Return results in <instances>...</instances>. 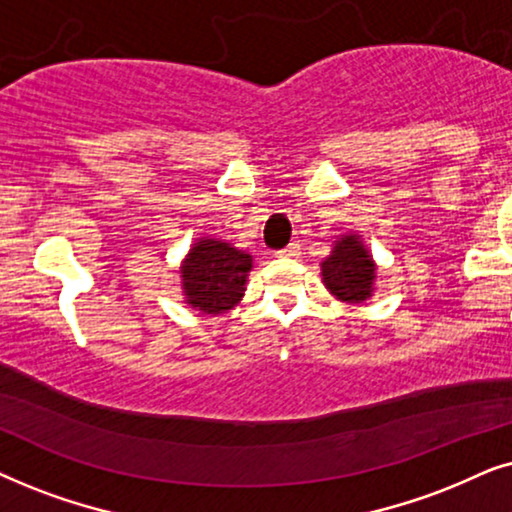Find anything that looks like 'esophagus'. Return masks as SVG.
I'll use <instances>...</instances> for the list:
<instances>
[{
    "instance_id": "1",
    "label": "esophagus",
    "mask_w": 512,
    "mask_h": 512,
    "mask_svg": "<svg viewBox=\"0 0 512 512\" xmlns=\"http://www.w3.org/2000/svg\"><path fill=\"white\" fill-rule=\"evenodd\" d=\"M299 252H302V245H299V243H290L288 248L278 250V255H281V257H297Z\"/></svg>"
}]
</instances>
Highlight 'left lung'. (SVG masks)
Instances as JSON below:
<instances>
[{"instance_id": "left-lung-1", "label": "left lung", "mask_w": 512, "mask_h": 512, "mask_svg": "<svg viewBox=\"0 0 512 512\" xmlns=\"http://www.w3.org/2000/svg\"><path fill=\"white\" fill-rule=\"evenodd\" d=\"M374 271L377 264L367 252L363 241L356 234L342 236L332 248V255L320 262L325 288L337 299L351 304H360L372 297Z\"/></svg>"}]
</instances>
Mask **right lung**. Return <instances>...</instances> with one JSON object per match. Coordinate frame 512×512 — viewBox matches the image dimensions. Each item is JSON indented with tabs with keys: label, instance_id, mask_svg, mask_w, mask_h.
<instances>
[{
	"label": "right lung",
	"instance_id": "right-lung-1",
	"mask_svg": "<svg viewBox=\"0 0 512 512\" xmlns=\"http://www.w3.org/2000/svg\"><path fill=\"white\" fill-rule=\"evenodd\" d=\"M252 257L217 238H201L182 262L185 302L203 313H224L241 302Z\"/></svg>",
	"mask_w": 512,
	"mask_h": 512
}]
</instances>
